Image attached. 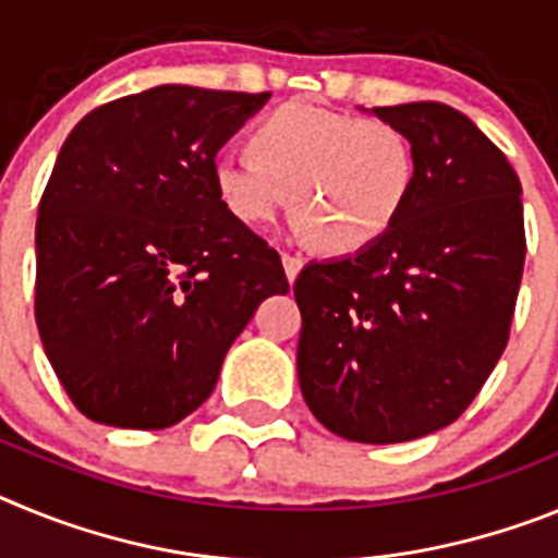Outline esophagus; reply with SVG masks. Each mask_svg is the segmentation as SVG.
<instances>
[{
    "mask_svg": "<svg viewBox=\"0 0 558 558\" xmlns=\"http://www.w3.org/2000/svg\"><path fill=\"white\" fill-rule=\"evenodd\" d=\"M282 265H284V274H288V279L293 282L295 276H299V270H302L304 259L299 254H290V251H282Z\"/></svg>",
    "mask_w": 558,
    "mask_h": 558,
    "instance_id": "34e87169",
    "label": "esophagus"
}]
</instances>
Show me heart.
Here are the masks:
<instances>
[{"label":"heart","instance_id":"heart-1","mask_svg":"<svg viewBox=\"0 0 558 558\" xmlns=\"http://www.w3.org/2000/svg\"><path fill=\"white\" fill-rule=\"evenodd\" d=\"M251 153L215 159L231 218L265 226L288 206L310 243L352 254L377 243L408 204L416 156L408 133L379 117L288 102L251 131Z\"/></svg>","mask_w":558,"mask_h":558}]
</instances>
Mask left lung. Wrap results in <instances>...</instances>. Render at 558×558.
Here are the masks:
<instances>
[{
    "instance_id": "obj_1",
    "label": "left lung",
    "mask_w": 558,
    "mask_h": 558,
    "mask_svg": "<svg viewBox=\"0 0 558 558\" xmlns=\"http://www.w3.org/2000/svg\"><path fill=\"white\" fill-rule=\"evenodd\" d=\"M374 113L408 133L413 190L377 243L299 274L295 366L327 430L397 445L452 425L497 366L525 223L514 167L470 117L445 102Z\"/></svg>"
}]
</instances>
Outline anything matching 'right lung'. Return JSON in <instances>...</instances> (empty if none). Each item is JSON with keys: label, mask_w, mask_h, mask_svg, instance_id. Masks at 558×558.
<instances>
[{"label": "right lung", "mask_w": 558, "mask_h": 558, "mask_svg": "<svg viewBox=\"0 0 558 558\" xmlns=\"http://www.w3.org/2000/svg\"><path fill=\"white\" fill-rule=\"evenodd\" d=\"M270 92L156 86L86 113L36 220V324L92 422L165 430L215 391L282 259L218 198L215 159Z\"/></svg>", "instance_id": "right-lung-1"}]
</instances>
